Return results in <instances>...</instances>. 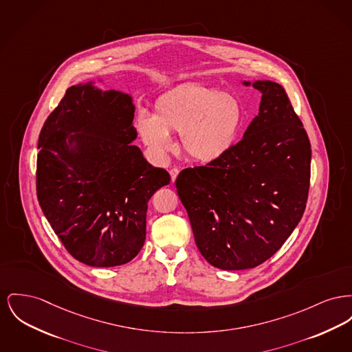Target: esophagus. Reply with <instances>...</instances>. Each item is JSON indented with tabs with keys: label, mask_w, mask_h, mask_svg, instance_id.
<instances>
[{
	"label": "esophagus",
	"mask_w": 352,
	"mask_h": 352,
	"mask_svg": "<svg viewBox=\"0 0 352 352\" xmlns=\"http://www.w3.org/2000/svg\"><path fill=\"white\" fill-rule=\"evenodd\" d=\"M178 174H179V168H177V167H173V168L170 170L171 182H175V179H177V177H178Z\"/></svg>",
	"instance_id": "1"
}]
</instances>
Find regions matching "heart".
I'll return each instance as SVG.
<instances>
[{"mask_svg": "<svg viewBox=\"0 0 352 352\" xmlns=\"http://www.w3.org/2000/svg\"><path fill=\"white\" fill-rule=\"evenodd\" d=\"M245 124L239 98L205 85H184L160 97L154 116L140 111L137 131L148 153L164 160L173 151L170 134H181L187 157L210 164L222 160L236 144Z\"/></svg>", "mask_w": 352, "mask_h": 352, "instance_id": "obj_1", "label": "heart"}]
</instances>
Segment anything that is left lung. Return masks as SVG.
<instances>
[{
	"mask_svg": "<svg viewBox=\"0 0 352 352\" xmlns=\"http://www.w3.org/2000/svg\"><path fill=\"white\" fill-rule=\"evenodd\" d=\"M252 87L262 93L261 106L242 141L175 181L197 248L218 269L266 262L300 222L309 197L310 141L286 90L272 81Z\"/></svg>",
	"mask_w": 352,
	"mask_h": 352,
	"instance_id": "8db88e82",
	"label": "left lung"
}]
</instances>
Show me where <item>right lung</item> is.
<instances>
[{"label": "right lung", "mask_w": 352, "mask_h": 352, "mask_svg": "<svg viewBox=\"0 0 352 352\" xmlns=\"http://www.w3.org/2000/svg\"><path fill=\"white\" fill-rule=\"evenodd\" d=\"M135 106L117 90L70 86L42 126L37 198L67 252L93 267L130 262L144 248L153 194L168 185L133 126Z\"/></svg>", "instance_id": "add662e5"}]
</instances>
